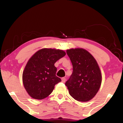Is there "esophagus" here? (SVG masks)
Returning <instances> with one entry per match:
<instances>
[{
    "mask_svg": "<svg viewBox=\"0 0 123 123\" xmlns=\"http://www.w3.org/2000/svg\"><path fill=\"white\" fill-rule=\"evenodd\" d=\"M62 82L64 83L66 81V79L65 78V77H62Z\"/></svg>",
    "mask_w": 123,
    "mask_h": 123,
    "instance_id": "obj_1",
    "label": "esophagus"
}]
</instances>
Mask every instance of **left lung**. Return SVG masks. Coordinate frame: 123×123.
<instances>
[{
  "instance_id": "left-lung-1",
  "label": "left lung",
  "mask_w": 123,
  "mask_h": 123,
  "mask_svg": "<svg viewBox=\"0 0 123 123\" xmlns=\"http://www.w3.org/2000/svg\"><path fill=\"white\" fill-rule=\"evenodd\" d=\"M67 53L73 65L72 74L65 82L69 94L78 101H90L101 86L102 75L98 65L93 56L84 49H70Z\"/></svg>"
}]
</instances>
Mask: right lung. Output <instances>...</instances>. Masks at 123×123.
<instances>
[{"label": "right lung", "mask_w": 123, "mask_h": 123, "mask_svg": "<svg viewBox=\"0 0 123 123\" xmlns=\"http://www.w3.org/2000/svg\"><path fill=\"white\" fill-rule=\"evenodd\" d=\"M65 54L62 50L44 48L29 59L22 74V81L25 88L31 97L44 99L62 81L56 76L57 69L54 64Z\"/></svg>", "instance_id": "obj_1"}]
</instances>
